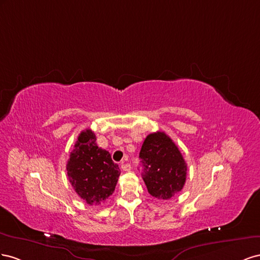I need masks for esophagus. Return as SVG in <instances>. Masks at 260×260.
Returning a JSON list of instances; mask_svg holds the SVG:
<instances>
[{"label":"esophagus","instance_id":"obj_1","mask_svg":"<svg viewBox=\"0 0 260 260\" xmlns=\"http://www.w3.org/2000/svg\"><path fill=\"white\" fill-rule=\"evenodd\" d=\"M121 168H122V170H123V171H125V172H127V171H131V169H132V167H131V165H129V163H122V166H121Z\"/></svg>","mask_w":260,"mask_h":260}]
</instances>
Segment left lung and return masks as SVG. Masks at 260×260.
<instances>
[{"label": "left lung", "instance_id": "1", "mask_svg": "<svg viewBox=\"0 0 260 260\" xmlns=\"http://www.w3.org/2000/svg\"><path fill=\"white\" fill-rule=\"evenodd\" d=\"M139 158L143 179L151 196L167 200L182 190L186 181V162L165 132L152 133L146 137Z\"/></svg>", "mask_w": 260, "mask_h": 260}]
</instances>
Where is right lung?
Segmentation results:
<instances>
[{
	"instance_id": "add662e5",
	"label": "right lung",
	"mask_w": 260,
	"mask_h": 260,
	"mask_svg": "<svg viewBox=\"0 0 260 260\" xmlns=\"http://www.w3.org/2000/svg\"><path fill=\"white\" fill-rule=\"evenodd\" d=\"M66 171L73 188L88 205H100L112 195L121 174L109 151L97 146L94 133L89 128L79 134Z\"/></svg>"
}]
</instances>
